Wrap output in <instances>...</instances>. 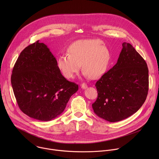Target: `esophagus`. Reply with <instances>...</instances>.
<instances>
[{"instance_id": "1", "label": "esophagus", "mask_w": 159, "mask_h": 159, "mask_svg": "<svg viewBox=\"0 0 159 159\" xmlns=\"http://www.w3.org/2000/svg\"><path fill=\"white\" fill-rule=\"evenodd\" d=\"M80 86H81V88L83 89H85L87 88V85L85 83H82V84L80 85Z\"/></svg>"}]
</instances>
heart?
<instances>
[{"mask_svg": "<svg viewBox=\"0 0 159 159\" xmlns=\"http://www.w3.org/2000/svg\"><path fill=\"white\" fill-rule=\"evenodd\" d=\"M69 55H61L57 59V67L66 79H72L81 69L84 75L92 79L101 77L107 70L111 55L107 47L98 39H80L68 48Z\"/></svg>", "mask_w": 159, "mask_h": 159, "instance_id": "b5f03b06", "label": "heart"}]
</instances>
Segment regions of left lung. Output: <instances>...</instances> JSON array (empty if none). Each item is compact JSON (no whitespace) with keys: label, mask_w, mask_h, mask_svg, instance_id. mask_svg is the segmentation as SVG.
Masks as SVG:
<instances>
[{"label":"left lung","mask_w":159,"mask_h":159,"mask_svg":"<svg viewBox=\"0 0 159 159\" xmlns=\"http://www.w3.org/2000/svg\"><path fill=\"white\" fill-rule=\"evenodd\" d=\"M116 64L97 81L95 114L117 122L133 115L143 105L148 91V69L132 45L124 42Z\"/></svg>","instance_id":"1"}]
</instances>
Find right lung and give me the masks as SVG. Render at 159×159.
I'll return each instance as SVG.
<instances>
[{
    "label": "right lung",
    "mask_w": 159,
    "mask_h": 159,
    "mask_svg": "<svg viewBox=\"0 0 159 159\" xmlns=\"http://www.w3.org/2000/svg\"><path fill=\"white\" fill-rule=\"evenodd\" d=\"M57 63L47 45L37 41L21 52L14 66L13 92L20 109L30 118H56L79 89L61 75Z\"/></svg>",
    "instance_id": "right-lung-1"
}]
</instances>
